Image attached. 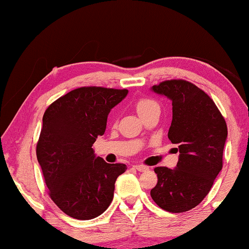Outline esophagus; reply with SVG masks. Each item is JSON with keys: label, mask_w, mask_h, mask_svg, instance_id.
I'll list each match as a JSON object with an SVG mask.
<instances>
[{"label": "esophagus", "mask_w": 249, "mask_h": 249, "mask_svg": "<svg viewBox=\"0 0 249 249\" xmlns=\"http://www.w3.org/2000/svg\"><path fill=\"white\" fill-rule=\"evenodd\" d=\"M135 168H136V170H137V171H139V172H144V171H147V170L149 169L148 166H146V165H142V164H138V165H136Z\"/></svg>", "instance_id": "34e87169"}]
</instances>
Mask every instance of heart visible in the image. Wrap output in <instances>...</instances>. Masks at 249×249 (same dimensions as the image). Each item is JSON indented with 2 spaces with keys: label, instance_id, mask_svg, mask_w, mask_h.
<instances>
[{
  "label": "heart",
  "instance_id": "b5f03b06",
  "mask_svg": "<svg viewBox=\"0 0 249 249\" xmlns=\"http://www.w3.org/2000/svg\"><path fill=\"white\" fill-rule=\"evenodd\" d=\"M136 110H137L138 114L144 115L145 113H147L148 111L153 110V108H159V104L156 103L154 100L152 98H147V97H142L139 100L136 101Z\"/></svg>",
  "mask_w": 249,
  "mask_h": 249
}]
</instances>
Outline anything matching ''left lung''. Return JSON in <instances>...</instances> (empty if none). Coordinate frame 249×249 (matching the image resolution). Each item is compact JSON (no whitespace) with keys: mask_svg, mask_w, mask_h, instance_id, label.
<instances>
[{"mask_svg":"<svg viewBox=\"0 0 249 249\" xmlns=\"http://www.w3.org/2000/svg\"><path fill=\"white\" fill-rule=\"evenodd\" d=\"M152 89L172 101L168 137L180 155L176 169H154L151 196L164 211L187 212L205 198L222 169L227 124L212 98L190 81L164 80Z\"/></svg>","mask_w":249,"mask_h":249,"instance_id":"1","label":"left lung"}]
</instances>
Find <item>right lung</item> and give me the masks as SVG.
Returning <instances> with one entry per match:
<instances>
[{"label":"right lung","instance_id":"add662e5","mask_svg":"<svg viewBox=\"0 0 249 249\" xmlns=\"http://www.w3.org/2000/svg\"><path fill=\"white\" fill-rule=\"evenodd\" d=\"M128 89L79 87L46 108L36 146L49 195L73 219L101 215L113 199L114 183L127 165L96 158L91 146L104 135L111 108Z\"/></svg>","mask_w":249,"mask_h":249}]
</instances>
